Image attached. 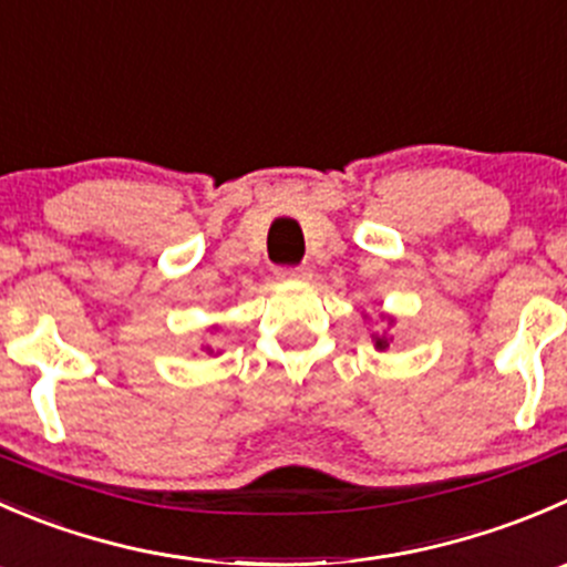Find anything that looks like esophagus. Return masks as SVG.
<instances>
[{"label": "esophagus", "mask_w": 567, "mask_h": 567, "mask_svg": "<svg viewBox=\"0 0 567 567\" xmlns=\"http://www.w3.org/2000/svg\"><path fill=\"white\" fill-rule=\"evenodd\" d=\"M276 276L281 278V281H308V278H311V270H308L306 265H300V267H281V270H278Z\"/></svg>", "instance_id": "esophagus-1"}]
</instances>
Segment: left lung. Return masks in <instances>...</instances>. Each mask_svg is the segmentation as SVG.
Segmentation results:
<instances>
[{
  "label": "left lung",
  "instance_id": "8db88e82",
  "mask_svg": "<svg viewBox=\"0 0 567 567\" xmlns=\"http://www.w3.org/2000/svg\"><path fill=\"white\" fill-rule=\"evenodd\" d=\"M389 322H391V319H389ZM372 341H374V347H378V350H385V347H389V341H391V339H389V336H385V333H383V336L374 333V336H372Z\"/></svg>",
  "mask_w": 567,
  "mask_h": 567
}]
</instances>
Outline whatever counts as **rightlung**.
Segmentation results:
<instances>
[{"label":"right lung","instance_id":"obj_1","mask_svg":"<svg viewBox=\"0 0 567 567\" xmlns=\"http://www.w3.org/2000/svg\"><path fill=\"white\" fill-rule=\"evenodd\" d=\"M206 350H209V347H206ZM209 352H212V350H209Z\"/></svg>","mask_w":567,"mask_h":567}]
</instances>
